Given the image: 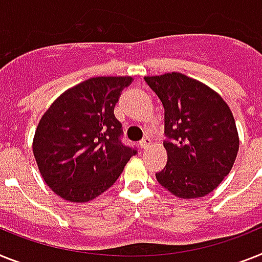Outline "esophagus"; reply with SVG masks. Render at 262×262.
Wrapping results in <instances>:
<instances>
[{"instance_id":"esophagus-1","label":"esophagus","mask_w":262,"mask_h":262,"mask_svg":"<svg viewBox=\"0 0 262 262\" xmlns=\"http://www.w3.org/2000/svg\"><path fill=\"white\" fill-rule=\"evenodd\" d=\"M151 144V139L150 138H144L143 140H140V143H139V146H140V148H147V147L150 146Z\"/></svg>"}]
</instances>
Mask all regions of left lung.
Here are the masks:
<instances>
[{"label": "left lung", "instance_id": "1", "mask_svg": "<svg viewBox=\"0 0 262 262\" xmlns=\"http://www.w3.org/2000/svg\"><path fill=\"white\" fill-rule=\"evenodd\" d=\"M165 108L167 163L157 181L172 195L211 193L230 172L239 139L229 105L206 84L183 73L146 76Z\"/></svg>", "mask_w": 262, "mask_h": 262}]
</instances>
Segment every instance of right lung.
Segmentation results:
<instances>
[{
	"label": "right lung",
	"instance_id": "add662e5",
	"mask_svg": "<svg viewBox=\"0 0 262 262\" xmlns=\"http://www.w3.org/2000/svg\"><path fill=\"white\" fill-rule=\"evenodd\" d=\"M131 76H99L69 88L38 122L33 154L41 177L58 196L88 202L110 189L123 172L133 147L120 142L114 115Z\"/></svg>",
	"mask_w": 262,
	"mask_h": 262
}]
</instances>
